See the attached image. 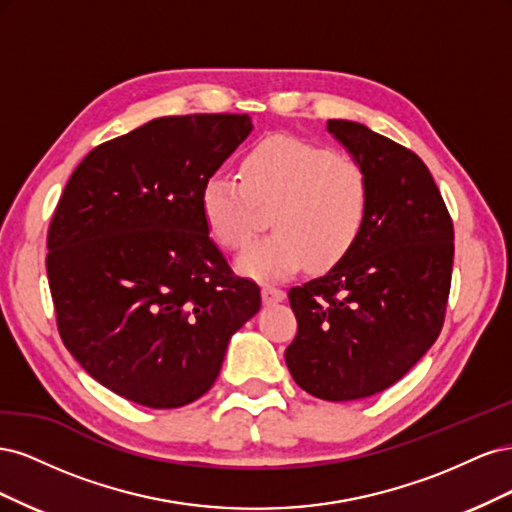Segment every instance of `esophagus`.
<instances>
[{"mask_svg": "<svg viewBox=\"0 0 512 512\" xmlns=\"http://www.w3.org/2000/svg\"><path fill=\"white\" fill-rule=\"evenodd\" d=\"M286 299V292L282 288L277 286H262V301H265L267 305L271 303H280Z\"/></svg>", "mask_w": 512, "mask_h": 512, "instance_id": "1", "label": "esophagus"}]
</instances>
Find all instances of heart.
<instances>
[{
    "instance_id": "1",
    "label": "heart",
    "mask_w": 512,
    "mask_h": 512,
    "mask_svg": "<svg viewBox=\"0 0 512 512\" xmlns=\"http://www.w3.org/2000/svg\"><path fill=\"white\" fill-rule=\"evenodd\" d=\"M213 241L239 252L269 211V237L239 258L256 280L284 277L312 265L331 269L359 243L371 211L367 170L329 147L294 136H269L245 153L239 181L213 177L200 192Z\"/></svg>"
}]
</instances>
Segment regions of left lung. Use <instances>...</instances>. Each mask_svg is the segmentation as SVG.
<instances>
[{"instance_id":"8db88e82","label":"left lung","mask_w":512,"mask_h":512,"mask_svg":"<svg viewBox=\"0 0 512 512\" xmlns=\"http://www.w3.org/2000/svg\"><path fill=\"white\" fill-rule=\"evenodd\" d=\"M329 132L371 183V211L352 252L288 299L297 335L290 376L327 401L376 395L404 378L436 342L451 292L455 230L425 162L363 123Z\"/></svg>"}]
</instances>
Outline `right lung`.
<instances>
[{
    "label": "right lung",
    "mask_w": 512,
    "mask_h": 512,
    "mask_svg": "<svg viewBox=\"0 0 512 512\" xmlns=\"http://www.w3.org/2000/svg\"><path fill=\"white\" fill-rule=\"evenodd\" d=\"M250 115H175L91 149L46 235L61 342L91 378L147 408H181L218 378L260 309L209 237L200 192Z\"/></svg>",
    "instance_id": "add662e5"
}]
</instances>
